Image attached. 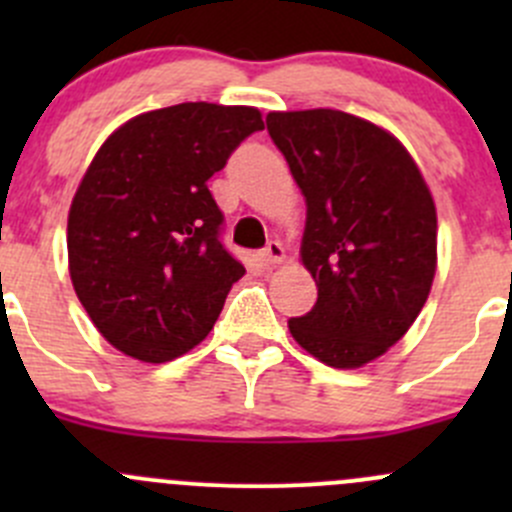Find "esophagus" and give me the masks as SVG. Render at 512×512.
Listing matches in <instances>:
<instances>
[{
	"label": "esophagus",
	"mask_w": 512,
	"mask_h": 512,
	"mask_svg": "<svg viewBox=\"0 0 512 512\" xmlns=\"http://www.w3.org/2000/svg\"><path fill=\"white\" fill-rule=\"evenodd\" d=\"M260 260L262 265H280L285 262V247H282L280 240H270L265 247L260 250Z\"/></svg>",
	"instance_id": "esophagus-1"
}]
</instances>
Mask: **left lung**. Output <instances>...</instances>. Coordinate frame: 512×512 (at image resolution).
Segmentation results:
<instances>
[{
    "label": "left lung",
    "instance_id": "1",
    "mask_svg": "<svg viewBox=\"0 0 512 512\" xmlns=\"http://www.w3.org/2000/svg\"><path fill=\"white\" fill-rule=\"evenodd\" d=\"M267 131L307 203L302 262L317 304L289 319L294 342L334 369L394 347L436 275V205L384 128L334 108L272 111Z\"/></svg>",
    "mask_w": 512,
    "mask_h": 512
}]
</instances>
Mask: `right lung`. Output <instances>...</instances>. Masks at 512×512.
Wrapping results in <instances>:
<instances>
[{"label": "right lung", "instance_id": "obj_1", "mask_svg": "<svg viewBox=\"0 0 512 512\" xmlns=\"http://www.w3.org/2000/svg\"><path fill=\"white\" fill-rule=\"evenodd\" d=\"M265 123L252 106L178 103L106 138L69 210V275L108 344L148 364L190 352L245 267L220 242L208 180Z\"/></svg>", "mask_w": 512, "mask_h": 512}]
</instances>
